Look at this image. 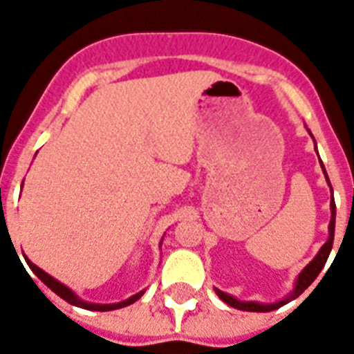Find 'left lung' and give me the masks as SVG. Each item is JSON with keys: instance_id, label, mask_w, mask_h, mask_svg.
Listing matches in <instances>:
<instances>
[{"instance_id": "8db88e82", "label": "left lung", "mask_w": 354, "mask_h": 354, "mask_svg": "<svg viewBox=\"0 0 354 354\" xmlns=\"http://www.w3.org/2000/svg\"><path fill=\"white\" fill-rule=\"evenodd\" d=\"M308 133H310V135H311L310 129H308ZM311 138H313V135H311ZM315 151H317V147H315ZM320 167H322V171H324L326 182L329 183L328 172H326V169H324L322 160H320ZM329 187H331V183H329ZM331 192H333V189H331ZM335 218H337V205H335L333 196H331V221H329V237H328V241L324 243L322 248H320V250H319V254H317L313 257V261H311V263L308 264V266H306V268L302 270L301 273H299V277H297L295 286H293L292 293H290V295H288V297H284L283 301L264 304V302H255V301H239V299H236V297H232V295H228V293L221 292V290H218V288H214V292L218 293V297H219V299H221L223 302H227L228 306H232V308H236V310H243V311H263V313H264V311L277 310V308H281V306L288 304V302L293 301V299H297V297L301 295V293L304 292L306 288L310 286V284L313 283L315 279L319 277V273L322 272L324 264H326V261H328L329 254H331V248H333Z\"/></svg>"}]
</instances>
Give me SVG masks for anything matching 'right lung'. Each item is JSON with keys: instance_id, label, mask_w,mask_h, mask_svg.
I'll return each mask as SVG.
<instances>
[{"instance_id": "obj_1", "label": "right lung", "mask_w": 354, "mask_h": 354, "mask_svg": "<svg viewBox=\"0 0 354 354\" xmlns=\"http://www.w3.org/2000/svg\"><path fill=\"white\" fill-rule=\"evenodd\" d=\"M23 187V185H21ZM162 245V243H160ZM26 263H28V266H30L32 272L37 275V277L41 279V283H44L46 286L52 290L53 293H57L61 299H64L66 302H70V304L77 306V308H82V310H91V311H111V310H120V308H126V306L133 304V302H136L138 299H140L142 295H144V292L140 293H135L133 297H129V299H126V301L122 302H115V304H95V302H88V301H82L81 297L77 295L75 292H71L70 288L64 286L62 283H59L57 279H53L52 275H48V273L44 272V270H41L39 266H35L34 263H32L30 259H26Z\"/></svg>"}]
</instances>
